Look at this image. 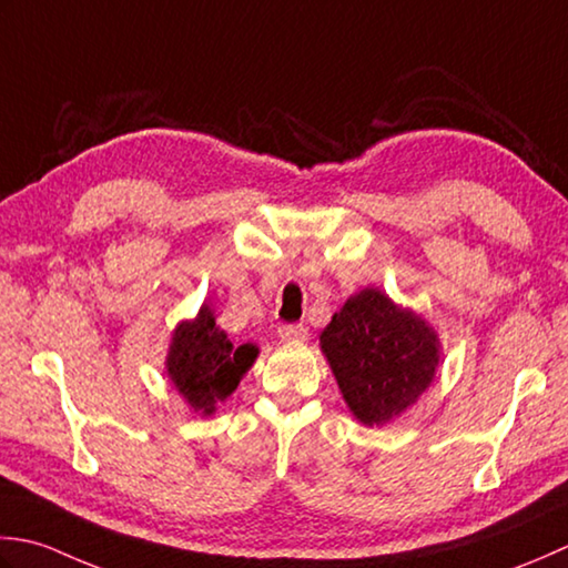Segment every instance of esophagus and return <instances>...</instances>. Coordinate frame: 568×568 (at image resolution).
Returning a JSON list of instances; mask_svg holds the SVG:
<instances>
[{
    "instance_id": "1",
    "label": "esophagus",
    "mask_w": 568,
    "mask_h": 568,
    "mask_svg": "<svg viewBox=\"0 0 568 568\" xmlns=\"http://www.w3.org/2000/svg\"><path fill=\"white\" fill-rule=\"evenodd\" d=\"M276 333H280L282 341H306L308 338V328L304 326V323H282Z\"/></svg>"
}]
</instances>
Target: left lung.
I'll return each instance as SVG.
<instances>
[{
  "instance_id": "8db88e82",
  "label": "left lung",
  "mask_w": 568,
  "mask_h": 568,
  "mask_svg": "<svg viewBox=\"0 0 568 568\" xmlns=\"http://www.w3.org/2000/svg\"><path fill=\"white\" fill-rule=\"evenodd\" d=\"M343 399L363 424H385L419 399L438 365V338L377 292L351 296L321 333Z\"/></svg>"
}]
</instances>
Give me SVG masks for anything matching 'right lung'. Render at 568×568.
I'll return each instance as SVG.
<instances>
[{"label": "right lung", "mask_w": 568, "mask_h": 568, "mask_svg": "<svg viewBox=\"0 0 568 568\" xmlns=\"http://www.w3.org/2000/svg\"><path fill=\"white\" fill-rule=\"evenodd\" d=\"M257 357L254 345L233 348L225 331L215 326L211 308L203 306L199 318L181 323L169 351V377L195 412L211 414L217 402L227 399L240 377Z\"/></svg>", "instance_id": "add662e5"}]
</instances>
